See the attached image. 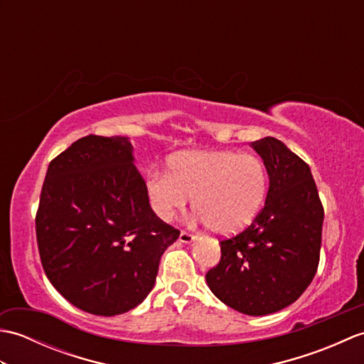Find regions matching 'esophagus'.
Here are the masks:
<instances>
[{
    "label": "esophagus",
    "instance_id": "1",
    "mask_svg": "<svg viewBox=\"0 0 364 364\" xmlns=\"http://www.w3.org/2000/svg\"><path fill=\"white\" fill-rule=\"evenodd\" d=\"M196 239H197V236L189 233V231H186V230H183L180 233V242H183V244H191L192 241H196Z\"/></svg>",
    "mask_w": 364,
    "mask_h": 364
}]
</instances>
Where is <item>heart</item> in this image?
<instances>
[{"instance_id":"b5f03b06","label":"heart","mask_w":364,"mask_h":364,"mask_svg":"<svg viewBox=\"0 0 364 364\" xmlns=\"http://www.w3.org/2000/svg\"><path fill=\"white\" fill-rule=\"evenodd\" d=\"M168 172H150L145 180L149 202L161 219L170 220L186 208L219 235L241 231L266 202L269 175L253 153L184 151L167 162Z\"/></svg>"}]
</instances>
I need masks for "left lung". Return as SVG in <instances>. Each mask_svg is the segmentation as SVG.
I'll return each instance as SVG.
<instances>
[{"instance_id":"left-lung-1","label":"left lung","mask_w":364,"mask_h":364,"mask_svg":"<svg viewBox=\"0 0 364 364\" xmlns=\"http://www.w3.org/2000/svg\"><path fill=\"white\" fill-rule=\"evenodd\" d=\"M269 175L264 208L245 230L220 239L206 283L227 306L264 316L294 304L318 272L323 206L306 162L275 137L252 142Z\"/></svg>"}]
</instances>
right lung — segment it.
<instances>
[{"instance_id": "obj_1", "label": "right lung", "mask_w": 364, "mask_h": 364, "mask_svg": "<svg viewBox=\"0 0 364 364\" xmlns=\"http://www.w3.org/2000/svg\"><path fill=\"white\" fill-rule=\"evenodd\" d=\"M127 137L89 134L54 158L36 236L45 275L82 311L115 316L149 296L180 230L153 213Z\"/></svg>"}]
</instances>
